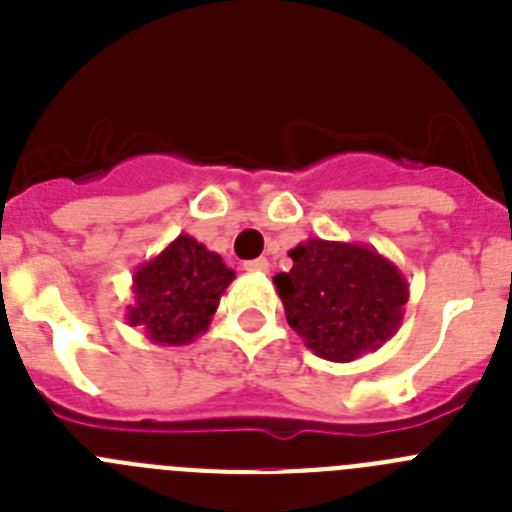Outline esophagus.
Here are the masks:
<instances>
[{
  "label": "esophagus",
  "instance_id": "esophagus-1",
  "mask_svg": "<svg viewBox=\"0 0 512 512\" xmlns=\"http://www.w3.org/2000/svg\"><path fill=\"white\" fill-rule=\"evenodd\" d=\"M243 269H246V271H259V274H266V271H269V261H266V259L246 261V264H243Z\"/></svg>",
  "mask_w": 512,
  "mask_h": 512
}]
</instances>
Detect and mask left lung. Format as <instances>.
<instances>
[{
	"label": "left lung",
	"mask_w": 512,
	"mask_h": 512,
	"mask_svg": "<svg viewBox=\"0 0 512 512\" xmlns=\"http://www.w3.org/2000/svg\"><path fill=\"white\" fill-rule=\"evenodd\" d=\"M274 284L284 315L320 359L348 364L390 341L402 325L408 279L372 246L307 238Z\"/></svg>",
	"instance_id": "obj_1"
}]
</instances>
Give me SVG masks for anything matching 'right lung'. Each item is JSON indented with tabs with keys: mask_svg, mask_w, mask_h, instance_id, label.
Here are the masks:
<instances>
[{
	"mask_svg": "<svg viewBox=\"0 0 512 512\" xmlns=\"http://www.w3.org/2000/svg\"><path fill=\"white\" fill-rule=\"evenodd\" d=\"M235 279L223 256L182 233L133 274L128 325L156 346H187L210 328L220 297Z\"/></svg>",
	"mask_w": 512,
	"mask_h": 512,
	"instance_id": "obj_1",
	"label": "right lung"
}]
</instances>
